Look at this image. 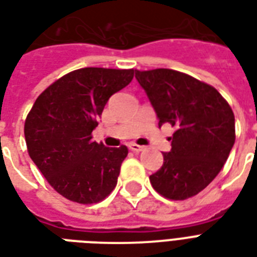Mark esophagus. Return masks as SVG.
Here are the masks:
<instances>
[{
    "label": "esophagus",
    "mask_w": 257,
    "mask_h": 257,
    "mask_svg": "<svg viewBox=\"0 0 257 257\" xmlns=\"http://www.w3.org/2000/svg\"><path fill=\"white\" fill-rule=\"evenodd\" d=\"M128 149H130V150H133V151H135V153H139V151L145 150V147L139 146V145H137V143H134V142L128 143Z\"/></svg>",
    "instance_id": "obj_1"
}]
</instances>
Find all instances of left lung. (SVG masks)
Masks as SVG:
<instances>
[{"label": "left lung", "mask_w": 257, "mask_h": 257, "mask_svg": "<svg viewBox=\"0 0 257 257\" xmlns=\"http://www.w3.org/2000/svg\"><path fill=\"white\" fill-rule=\"evenodd\" d=\"M150 99L160 126L170 123L172 150L150 176L153 188L169 200H186L216 178L233 147L234 115L212 85L174 69H135Z\"/></svg>", "instance_id": "obj_1"}]
</instances>
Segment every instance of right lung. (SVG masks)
<instances>
[{
  "label": "right lung",
  "mask_w": 257,
  "mask_h": 257,
  "mask_svg": "<svg viewBox=\"0 0 257 257\" xmlns=\"http://www.w3.org/2000/svg\"><path fill=\"white\" fill-rule=\"evenodd\" d=\"M133 77L134 69H76L40 93L29 111L24 126L29 157L67 200L96 204L116 186L128 150L93 142L92 130L111 95Z\"/></svg>",
  "instance_id": "right-lung-1"
}]
</instances>
